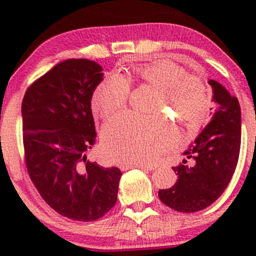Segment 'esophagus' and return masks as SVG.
Returning <instances> with one entry per match:
<instances>
[{"mask_svg":"<svg viewBox=\"0 0 256 256\" xmlns=\"http://www.w3.org/2000/svg\"><path fill=\"white\" fill-rule=\"evenodd\" d=\"M156 166H150V164H132V163H122L120 166L121 170L129 169H146V170H155Z\"/></svg>","mask_w":256,"mask_h":256,"instance_id":"34e87169","label":"esophagus"}]
</instances>
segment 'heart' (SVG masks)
Segmentation results:
<instances>
[{"label": "heart", "instance_id": "obj_1", "mask_svg": "<svg viewBox=\"0 0 256 256\" xmlns=\"http://www.w3.org/2000/svg\"><path fill=\"white\" fill-rule=\"evenodd\" d=\"M135 82L157 90L152 107L155 116L124 113L108 122L102 135L104 149L118 163L152 162L172 144L176 132L163 113H174L177 121L194 129L204 120L210 106L208 88L202 79L188 76L172 62L160 60L132 65L122 76L114 73L101 80L93 92L94 112L104 118L113 116L124 108L130 85Z\"/></svg>", "mask_w": 256, "mask_h": 256}]
</instances>
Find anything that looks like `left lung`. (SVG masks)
<instances>
[{"mask_svg": "<svg viewBox=\"0 0 256 256\" xmlns=\"http://www.w3.org/2000/svg\"><path fill=\"white\" fill-rule=\"evenodd\" d=\"M208 84L213 90L212 101L216 104L212 120L184 152L191 162L183 160L172 168L178 174L176 184L158 191L160 202L178 212H197L214 202L232 180L239 160V101L216 80Z\"/></svg>", "mask_w": 256, "mask_h": 256, "instance_id": "1", "label": "left lung"}]
</instances>
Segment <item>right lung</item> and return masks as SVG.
<instances>
[{
	"label": "right lung",
	"mask_w": 256,
	"mask_h": 256,
	"mask_svg": "<svg viewBox=\"0 0 256 256\" xmlns=\"http://www.w3.org/2000/svg\"><path fill=\"white\" fill-rule=\"evenodd\" d=\"M102 76L98 62L68 59L37 79L22 102L31 180L50 208L78 222L100 219L113 208L122 174L87 160L96 138L90 100Z\"/></svg>",
	"instance_id": "right-lung-1"
}]
</instances>
